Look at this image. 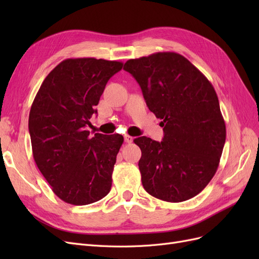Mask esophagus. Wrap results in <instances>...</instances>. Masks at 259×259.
I'll return each instance as SVG.
<instances>
[{"label": "esophagus", "instance_id": "esophagus-1", "mask_svg": "<svg viewBox=\"0 0 259 259\" xmlns=\"http://www.w3.org/2000/svg\"><path fill=\"white\" fill-rule=\"evenodd\" d=\"M133 139H134V138H133L132 136H130V135H124V142L125 143H132L133 142Z\"/></svg>", "mask_w": 259, "mask_h": 259}]
</instances>
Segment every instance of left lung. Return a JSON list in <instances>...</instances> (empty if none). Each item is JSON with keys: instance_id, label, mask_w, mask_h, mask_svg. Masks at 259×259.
Instances as JSON below:
<instances>
[{"instance_id": "obj_1", "label": "left lung", "mask_w": 259, "mask_h": 259, "mask_svg": "<svg viewBox=\"0 0 259 259\" xmlns=\"http://www.w3.org/2000/svg\"><path fill=\"white\" fill-rule=\"evenodd\" d=\"M149 110L163 127L162 142L134 139L145 190L166 202L199 194L215 175L226 142V125L213 85L182 55L155 53L125 62Z\"/></svg>"}]
</instances>
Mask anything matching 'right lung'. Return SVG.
I'll return each instance as SVG.
<instances>
[{
	"label": "right lung",
	"mask_w": 259,
	"mask_h": 259,
	"mask_svg": "<svg viewBox=\"0 0 259 259\" xmlns=\"http://www.w3.org/2000/svg\"><path fill=\"white\" fill-rule=\"evenodd\" d=\"M120 61L69 58L45 77L31 106L29 133L37 168L59 199L88 205L109 193L119 134L90 136L91 117Z\"/></svg>",
	"instance_id": "obj_1"
}]
</instances>
